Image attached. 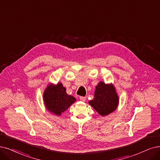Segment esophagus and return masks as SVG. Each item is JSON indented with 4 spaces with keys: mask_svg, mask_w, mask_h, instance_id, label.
<instances>
[{
    "mask_svg": "<svg viewBox=\"0 0 160 160\" xmlns=\"http://www.w3.org/2000/svg\"><path fill=\"white\" fill-rule=\"evenodd\" d=\"M80 100H81V101H82V102H85V100H86V98L85 97H80Z\"/></svg>",
    "mask_w": 160,
    "mask_h": 160,
    "instance_id": "esophagus-1",
    "label": "esophagus"
}]
</instances>
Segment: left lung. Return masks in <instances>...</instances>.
<instances>
[{"mask_svg":"<svg viewBox=\"0 0 160 160\" xmlns=\"http://www.w3.org/2000/svg\"><path fill=\"white\" fill-rule=\"evenodd\" d=\"M119 97L112 83L106 84L100 81L96 87L94 98L88 102L100 116H106L117 109Z\"/></svg>","mask_w":160,"mask_h":160,"instance_id":"8db88e82","label":"left lung"}]
</instances>
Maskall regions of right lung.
<instances>
[{
  "label": "right lung",
  "instance_id": "1",
  "mask_svg": "<svg viewBox=\"0 0 160 160\" xmlns=\"http://www.w3.org/2000/svg\"><path fill=\"white\" fill-rule=\"evenodd\" d=\"M42 97L46 109L58 116L76 101L73 96L67 94L66 88L60 82L56 85L48 84L43 92Z\"/></svg>",
  "mask_w": 160,
  "mask_h": 160
}]
</instances>
